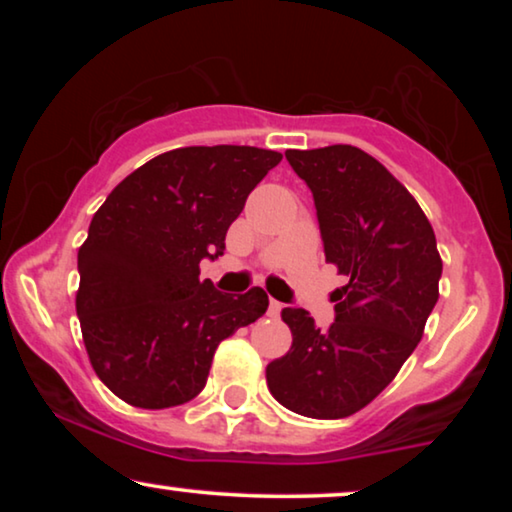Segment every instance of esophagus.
I'll use <instances>...</instances> for the list:
<instances>
[{
  "mask_svg": "<svg viewBox=\"0 0 512 512\" xmlns=\"http://www.w3.org/2000/svg\"><path fill=\"white\" fill-rule=\"evenodd\" d=\"M279 312H282V303L275 298H270V305H268V317H279Z\"/></svg>",
  "mask_w": 512,
  "mask_h": 512,
  "instance_id": "1",
  "label": "esophagus"
}]
</instances>
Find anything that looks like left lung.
I'll list each match as a JSON object with an SVG mask.
<instances>
[{"mask_svg":"<svg viewBox=\"0 0 512 512\" xmlns=\"http://www.w3.org/2000/svg\"><path fill=\"white\" fill-rule=\"evenodd\" d=\"M312 191L326 263L349 284L333 293L335 321L319 328L303 307H284L293 333L265 370L284 408L340 419L373 401L422 340L443 275L436 235L401 181L349 144L286 151Z\"/></svg>","mask_w":512,"mask_h":512,"instance_id":"8db88e82","label":"left lung"}]
</instances>
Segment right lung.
Returning <instances> with one entry per match:
<instances>
[{
	"mask_svg": "<svg viewBox=\"0 0 512 512\" xmlns=\"http://www.w3.org/2000/svg\"><path fill=\"white\" fill-rule=\"evenodd\" d=\"M279 160L256 146L174 149L128 174L95 212L76 314L97 377L125 403H188L219 342L268 310L261 286L230 296L200 282V261L223 254L230 223Z\"/></svg>",
	"mask_w": 512,
	"mask_h": 512,
	"instance_id": "right-lung-1",
	"label": "right lung"
}]
</instances>
